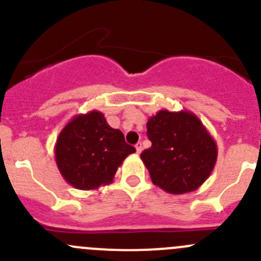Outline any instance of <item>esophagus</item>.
Listing matches in <instances>:
<instances>
[{
  "mask_svg": "<svg viewBox=\"0 0 261 261\" xmlns=\"http://www.w3.org/2000/svg\"><path fill=\"white\" fill-rule=\"evenodd\" d=\"M135 149H136V152H138V154H140L141 152V150H143V145H141V143H138L135 145Z\"/></svg>",
  "mask_w": 261,
  "mask_h": 261,
  "instance_id": "34e87169",
  "label": "esophagus"
}]
</instances>
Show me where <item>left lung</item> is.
<instances>
[{"mask_svg":"<svg viewBox=\"0 0 261 261\" xmlns=\"http://www.w3.org/2000/svg\"><path fill=\"white\" fill-rule=\"evenodd\" d=\"M151 146L141 152L151 181L170 194L198 189L217 162V144L193 112L160 110L147 120Z\"/></svg>","mask_w":261,"mask_h":261,"instance_id":"8db88e82","label":"left lung"}]
</instances>
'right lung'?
I'll return each mask as SVG.
<instances>
[{
  "mask_svg": "<svg viewBox=\"0 0 261 261\" xmlns=\"http://www.w3.org/2000/svg\"><path fill=\"white\" fill-rule=\"evenodd\" d=\"M135 147L107 123L102 112L75 115L58 135L54 156L68 184L82 191L98 189L114 181L118 167Z\"/></svg>",
  "mask_w": 261,
  "mask_h": 261,
  "instance_id": "1",
  "label": "right lung"
}]
</instances>
